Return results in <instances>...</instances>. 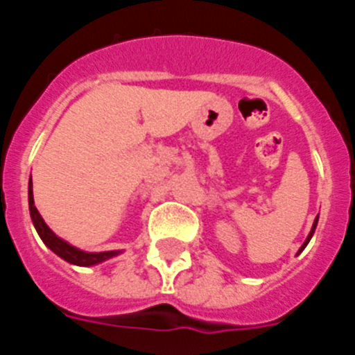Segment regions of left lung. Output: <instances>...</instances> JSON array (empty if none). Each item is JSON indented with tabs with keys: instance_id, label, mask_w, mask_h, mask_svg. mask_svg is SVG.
I'll list each match as a JSON object with an SVG mask.
<instances>
[{
	"instance_id": "left-lung-1",
	"label": "left lung",
	"mask_w": 355,
	"mask_h": 355,
	"mask_svg": "<svg viewBox=\"0 0 355 355\" xmlns=\"http://www.w3.org/2000/svg\"><path fill=\"white\" fill-rule=\"evenodd\" d=\"M316 222H318V216H316V220H315V224H313V229H311V233H309V236H307V240H306V241H304V245H302V247H300V250H302V249H304V247H306V245H307V241H309V240H311V236H313V233H315V227H316ZM300 250H299V252H300Z\"/></svg>"
}]
</instances>
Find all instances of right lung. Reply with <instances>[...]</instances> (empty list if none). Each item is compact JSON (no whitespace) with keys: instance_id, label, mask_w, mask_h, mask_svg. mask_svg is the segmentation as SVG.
<instances>
[{"instance_id":"right-lung-1","label":"right lung","mask_w":355,"mask_h":355,"mask_svg":"<svg viewBox=\"0 0 355 355\" xmlns=\"http://www.w3.org/2000/svg\"><path fill=\"white\" fill-rule=\"evenodd\" d=\"M28 200H30L31 220H33V225H35L39 236L42 238L44 243H46V245H48L53 252L58 254V256H60L62 259H65V261L72 263V265H78V266H90V265H96V263L105 261V259H108V258H114V256H117L119 254V250H110V252H97V254L83 252V250L69 245L67 241L60 240V238L56 236L51 229L46 225V222L42 220V216H40V213L37 211L35 205H33L31 180H30V190H28Z\"/></svg>"}]
</instances>
